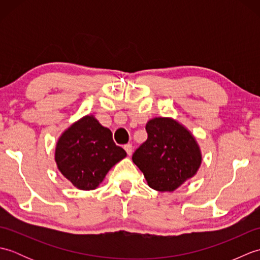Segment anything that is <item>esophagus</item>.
<instances>
[{
	"label": "esophagus",
	"mask_w": 260,
	"mask_h": 260,
	"mask_svg": "<svg viewBox=\"0 0 260 260\" xmlns=\"http://www.w3.org/2000/svg\"><path fill=\"white\" fill-rule=\"evenodd\" d=\"M125 151L127 153V155H132V153H133V146H132V144H127L124 146Z\"/></svg>",
	"instance_id": "obj_1"
}]
</instances>
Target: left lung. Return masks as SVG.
Returning <instances> with one entry per match:
<instances>
[{
	"label": "left lung",
	"instance_id": "obj_1",
	"mask_svg": "<svg viewBox=\"0 0 260 260\" xmlns=\"http://www.w3.org/2000/svg\"><path fill=\"white\" fill-rule=\"evenodd\" d=\"M147 140L132 159L152 189L172 192L194 175L202 156L194 137L184 126L168 117L148 120Z\"/></svg>",
	"mask_w": 260,
	"mask_h": 260
}]
</instances>
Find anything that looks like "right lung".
I'll list each match as a JSON object with an SVG mask.
<instances>
[{
    "mask_svg": "<svg viewBox=\"0 0 260 260\" xmlns=\"http://www.w3.org/2000/svg\"><path fill=\"white\" fill-rule=\"evenodd\" d=\"M126 156L113 134L92 115L71 125L57 142L54 159L60 172L80 190H93L108 171Z\"/></svg>",
    "mask_w": 260,
    "mask_h": 260,
    "instance_id": "1",
    "label": "right lung"
}]
</instances>
